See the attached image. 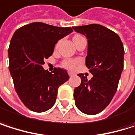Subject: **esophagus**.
I'll return each mask as SVG.
<instances>
[{"mask_svg": "<svg viewBox=\"0 0 135 135\" xmlns=\"http://www.w3.org/2000/svg\"><path fill=\"white\" fill-rule=\"evenodd\" d=\"M68 74H69V76H72L74 73H72V72H69V73H68Z\"/></svg>", "mask_w": 135, "mask_h": 135, "instance_id": "obj_1", "label": "esophagus"}]
</instances>
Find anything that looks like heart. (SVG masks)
<instances>
[{"mask_svg": "<svg viewBox=\"0 0 135 135\" xmlns=\"http://www.w3.org/2000/svg\"><path fill=\"white\" fill-rule=\"evenodd\" d=\"M81 37L80 35H75L73 37ZM79 63V62L77 61H74V60H66L64 62H62V67L66 68L67 69H73L74 68L76 67V66Z\"/></svg>", "mask_w": 135, "mask_h": 135, "instance_id": "1", "label": "heart"}]
</instances>
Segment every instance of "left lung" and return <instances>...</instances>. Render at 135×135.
I'll return each mask as SVG.
<instances>
[{"instance_id":"8db88e82","label":"left lung","mask_w":135,"mask_h":135,"mask_svg":"<svg viewBox=\"0 0 135 135\" xmlns=\"http://www.w3.org/2000/svg\"><path fill=\"white\" fill-rule=\"evenodd\" d=\"M88 39L86 66L93 75L88 80L78 76L81 84L74 89L75 105L82 113L95 115L105 109L116 93L123 69L124 49L120 37L98 24L73 26Z\"/></svg>"}]
</instances>
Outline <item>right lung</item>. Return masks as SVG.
I'll return each mask as SVG.
<instances>
[{
  "instance_id": "right-lung-1",
  "label": "right lung",
  "mask_w": 135,
  "mask_h": 135,
  "mask_svg": "<svg viewBox=\"0 0 135 135\" xmlns=\"http://www.w3.org/2000/svg\"><path fill=\"white\" fill-rule=\"evenodd\" d=\"M73 32L70 27H58L32 22L18 29L8 48L9 71L15 89L30 110L42 113L55 103L59 87L69 76L65 69L44 70V59L50 57L59 40Z\"/></svg>"
}]
</instances>
